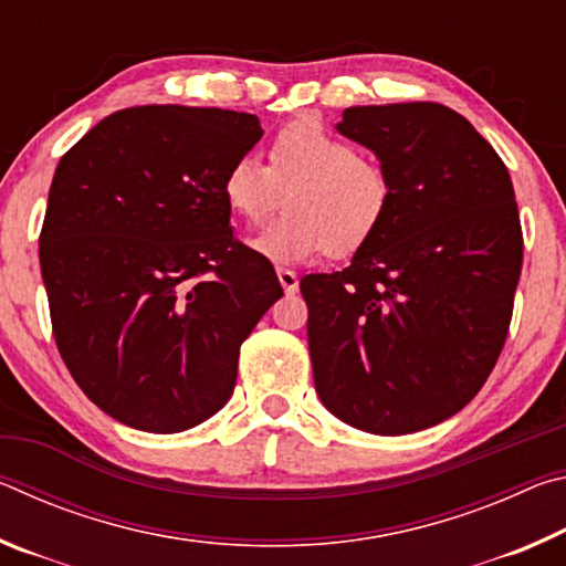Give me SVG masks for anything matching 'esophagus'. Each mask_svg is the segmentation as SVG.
Returning <instances> with one entry per match:
<instances>
[{
	"mask_svg": "<svg viewBox=\"0 0 566 566\" xmlns=\"http://www.w3.org/2000/svg\"><path fill=\"white\" fill-rule=\"evenodd\" d=\"M276 276H280L284 294H294L296 290H300V280H296V274L292 270H276Z\"/></svg>",
	"mask_w": 566,
	"mask_h": 566,
	"instance_id": "esophagus-1",
	"label": "esophagus"
}]
</instances>
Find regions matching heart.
I'll list each match as a JSON object with an SVG mask.
<instances>
[{
	"instance_id": "b5f03b06",
	"label": "heart",
	"mask_w": 566,
	"mask_h": 566,
	"mask_svg": "<svg viewBox=\"0 0 566 566\" xmlns=\"http://www.w3.org/2000/svg\"><path fill=\"white\" fill-rule=\"evenodd\" d=\"M227 207L247 227H262L282 202L286 212L256 239L274 264H294L327 252L347 260L371 242L391 207V179L379 161L317 119H296L276 134L266 167L239 157L227 169Z\"/></svg>"
}]
</instances>
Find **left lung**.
I'll use <instances>...</instances> for the list:
<instances>
[{
	"instance_id": "1",
	"label": "left lung",
	"mask_w": 566,
	"mask_h": 566,
	"mask_svg": "<svg viewBox=\"0 0 566 566\" xmlns=\"http://www.w3.org/2000/svg\"><path fill=\"white\" fill-rule=\"evenodd\" d=\"M391 207L347 270L300 282L314 387L334 417L409 434L457 415L492 375L522 272V224L504 161L437 102L344 109Z\"/></svg>"
}]
</instances>
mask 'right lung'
I'll use <instances>...</instances> for the list:
<instances>
[{
	"instance_id": "right-lung-1",
	"label": "right lung",
	"mask_w": 566,
	"mask_h": 566,
	"mask_svg": "<svg viewBox=\"0 0 566 566\" xmlns=\"http://www.w3.org/2000/svg\"><path fill=\"white\" fill-rule=\"evenodd\" d=\"M254 114L149 104L109 114L56 165L40 234L56 349L122 424L185 432L234 391L239 347L284 294L232 234L222 181Z\"/></svg>"
}]
</instances>
